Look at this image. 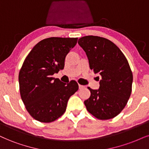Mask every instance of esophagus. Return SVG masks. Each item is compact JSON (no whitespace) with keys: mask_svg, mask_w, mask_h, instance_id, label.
Returning a JSON list of instances; mask_svg holds the SVG:
<instances>
[{"mask_svg":"<svg viewBox=\"0 0 149 149\" xmlns=\"http://www.w3.org/2000/svg\"><path fill=\"white\" fill-rule=\"evenodd\" d=\"M79 89H83V88H85V86L79 84Z\"/></svg>","mask_w":149,"mask_h":149,"instance_id":"34e87169","label":"esophagus"}]
</instances>
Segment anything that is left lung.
<instances>
[{
  "label": "left lung",
  "instance_id": "1",
  "mask_svg": "<svg viewBox=\"0 0 149 149\" xmlns=\"http://www.w3.org/2000/svg\"><path fill=\"white\" fill-rule=\"evenodd\" d=\"M90 68L102 77L100 89L88 87L91 96L84 102L86 109L101 120L114 118L125 107L131 96L133 73L120 49L107 38L97 36L80 38Z\"/></svg>",
  "mask_w": 149,
  "mask_h": 149
}]
</instances>
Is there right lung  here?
I'll list each match as a JSON object with an SVG mask.
<instances>
[{
	"label": "right lung",
	"mask_w": 149,
	"mask_h": 149,
	"mask_svg": "<svg viewBox=\"0 0 149 149\" xmlns=\"http://www.w3.org/2000/svg\"><path fill=\"white\" fill-rule=\"evenodd\" d=\"M77 39L45 38L24 61L18 74L20 94L27 112L38 122H52L63 115L69 98L78 91L75 81L66 84L52 77L63 69L65 56Z\"/></svg>",
	"instance_id": "add662e5"
}]
</instances>
